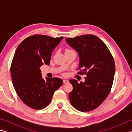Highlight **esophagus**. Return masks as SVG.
Returning a JSON list of instances; mask_svg holds the SVG:
<instances>
[{
    "label": "esophagus",
    "instance_id": "1",
    "mask_svg": "<svg viewBox=\"0 0 132 132\" xmlns=\"http://www.w3.org/2000/svg\"><path fill=\"white\" fill-rule=\"evenodd\" d=\"M69 83V80H67V79H64L63 80V83L64 84H66V83Z\"/></svg>",
    "mask_w": 132,
    "mask_h": 132
}]
</instances>
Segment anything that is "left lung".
Returning <instances> with one entry per match:
<instances>
[{
  "label": "left lung",
  "mask_w": 132,
  "mask_h": 132,
  "mask_svg": "<svg viewBox=\"0 0 132 132\" xmlns=\"http://www.w3.org/2000/svg\"><path fill=\"white\" fill-rule=\"evenodd\" d=\"M70 46L78 52L79 57L78 74H86L85 81L78 83L70 79L72 91L69 97L71 105L82 112L97 108L109 94L112 86L115 64L107 46L97 36L82 35L66 38Z\"/></svg>",
  "instance_id": "8db88e82"
}]
</instances>
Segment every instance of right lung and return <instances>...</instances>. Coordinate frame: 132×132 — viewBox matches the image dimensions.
Here are the masks:
<instances>
[{
  "label": "right lung",
  "mask_w": 132,
  "mask_h": 132,
  "mask_svg": "<svg viewBox=\"0 0 132 132\" xmlns=\"http://www.w3.org/2000/svg\"><path fill=\"white\" fill-rule=\"evenodd\" d=\"M63 38L33 35L17 47L11 66L12 83L22 102L30 108H45L54 92L62 85L60 78L43 79L40 68L44 64L49 65L52 53Z\"/></svg>",
  "instance_id": "obj_1"
}]
</instances>
